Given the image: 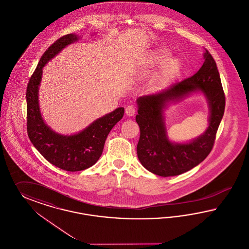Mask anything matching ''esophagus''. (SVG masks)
Instances as JSON below:
<instances>
[{
    "mask_svg": "<svg viewBox=\"0 0 249 249\" xmlns=\"http://www.w3.org/2000/svg\"><path fill=\"white\" fill-rule=\"evenodd\" d=\"M125 113H126L127 116L132 117L136 113V109H135V107L133 106H128L126 107V109H125Z\"/></svg>",
    "mask_w": 249,
    "mask_h": 249,
    "instance_id": "1",
    "label": "esophagus"
}]
</instances>
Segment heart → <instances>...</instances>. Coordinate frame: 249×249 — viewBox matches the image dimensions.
Returning a JSON list of instances; mask_svg holds the SVG:
<instances>
[{
	"mask_svg": "<svg viewBox=\"0 0 249 249\" xmlns=\"http://www.w3.org/2000/svg\"><path fill=\"white\" fill-rule=\"evenodd\" d=\"M170 52L168 48L160 46L151 51L146 62L149 66L162 64L158 86H164L176 79L182 70V63L179 58H169Z\"/></svg>",
	"mask_w": 249,
	"mask_h": 249,
	"instance_id": "b5f03b06",
	"label": "heart"
}]
</instances>
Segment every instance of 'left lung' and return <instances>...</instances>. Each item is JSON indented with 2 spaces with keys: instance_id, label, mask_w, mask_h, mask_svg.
Returning a JSON list of instances; mask_svg holds the SVG:
<instances>
[{
  "instance_id": "obj_1",
  "label": "left lung",
  "mask_w": 249,
  "mask_h": 249,
  "mask_svg": "<svg viewBox=\"0 0 249 249\" xmlns=\"http://www.w3.org/2000/svg\"><path fill=\"white\" fill-rule=\"evenodd\" d=\"M204 64L191 78L160 92L141 96L136 100L140 127L137 156L141 164L161 177L177 176L195 168L209 156L213 147L219 123L225 108V95L215 60L208 51L203 54ZM201 92L210 109L209 126L203 135L185 143L169 140L163 111L170 103L193 93Z\"/></svg>"
}]
</instances>
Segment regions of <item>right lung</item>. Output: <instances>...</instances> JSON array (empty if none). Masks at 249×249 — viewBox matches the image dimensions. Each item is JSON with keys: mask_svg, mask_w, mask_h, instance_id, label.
<instances>
[{"mask_svg": "<svg viewBox=\"0 0 249 249\" xmlns=\"http://www.w3.org/2000/svg\"><path fill=\"white\" fill-rule=\"evenodd\" d=\"M80 39L79 35L72 33L53 42L40 57L26 92L27 129L30 142L51 164L67 171L83 170L94 165L103 153L110 130L124 115V108L118 107L71 135L57 133L44 122L39 104L42 69L64 48Z\"/></svg>", "mask_w": 249, "mask_h": 249, "instance_id": "obj_1", "label": "right lung"}]
</instances>
